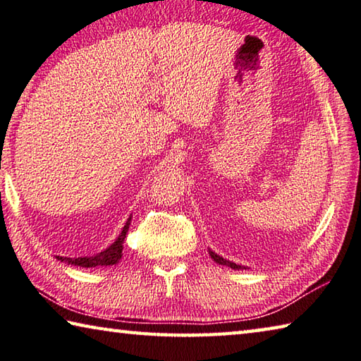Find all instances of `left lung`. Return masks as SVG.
Wrapping results in <instances>:
<instances>
[{
	"label": "left lung",
	"instance_id": "1",
	"mask_svg": "<svg viewBox=\"0 0 361 361\" xmlns=\"http://www.w3.org/2000/svg\"><path fill=\"white\" fill-rule=\"evenodd\" d=\"M209 256L214 259V261L217 262V264H221V265H227V267H230V269H233V270H236V269H241V265H236L235 262H230V261H226V259L224 257H221V256H217L216 252H212V251H209Z\"/></svg>",
	"mask_w": 361,
	"mask_h": 361
}]
</instances>
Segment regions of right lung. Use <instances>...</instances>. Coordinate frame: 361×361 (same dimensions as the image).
Segmentation results:
<instances>
[{"label":"right lung","instance_id":"right-lung-1","mask_svg":"<svg viewBox=\"0 0 361 361\" xmlns=\"http://www.w3.org/2000/svg\"><path fill=\"white\" fill-rule=\"evenodd\" d=\"M129 224H131V217H129L126 226L123 227V232L121 235L118 236L116 241L111 246H109L107 250L96 254V256H91V257H62V256H56L59 261L61 262H68V264H73V265H80V267H107V265H114L121 259V254H123V243H125V238H126V233L129 230Z\"/></svg>","mask_w":361,"mask_h":361}]
</instances>
